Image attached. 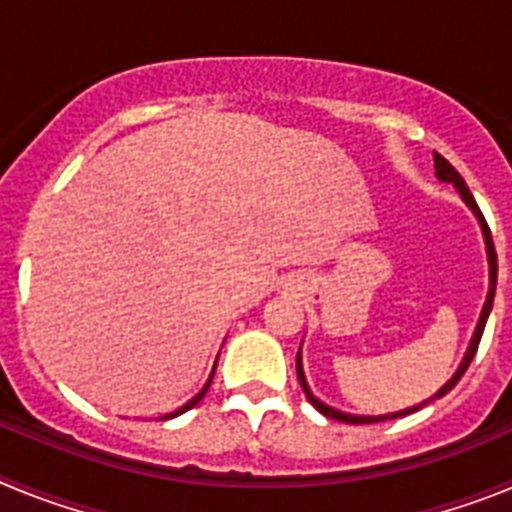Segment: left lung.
I'll use <instances>...</instances> for the list:
<instances>
[{
  "mask_svg": "<svg viewBox=\"0 0 512 512\" xmlns=\"http://www.w3.org/2000/svg\"><path fill=\"white\" fill-rule=\"evenodd\" d=\"M433 166H436V179L443 184H454V189L459 192V197L464 200V205L472 210V215L477 217L479 228H482V238H485V251H487V264H490V289H487V300L485 305H482V312H479V320H477V328H474L472 333V341H469L467 346V354H464V359H461V364L456 366L454 377L449 379V382L443 384L441 390L436 392V395H431L428 400H423L420 405H413V408H405V410H397V413H384V415H351V413H343V410L338 408H330V405H325L323 400H318V397L312 395L310 384H307L305 379V369H302V346L300 351H297V379H300L302 390H305V397L312 402V408L318 410V413H323L325 418H333V420H341V423H379V420H390V418H402V415H410L415 413V410H420L423 405H428V402L438 400V397H443L446 392H451L456 387V382H459L461 377H464V372H467L469 361L474 359V354H477V346H479V338H482V333H485V323L487 318H490V310H492V300H495V284H497V253H495V246H492V235H490V228H487L485 217H482V212H479L477 202H474L472 192H469V187L464 184V179H461L459 171L454 169V166L446 161L443 156H438V153H433Z\"/></svg>",
  "mask_w": 512,
  "mask_h": 512,
  "instance_id": "left-lung-1",
  "label": "left lung"
}]
</instances>
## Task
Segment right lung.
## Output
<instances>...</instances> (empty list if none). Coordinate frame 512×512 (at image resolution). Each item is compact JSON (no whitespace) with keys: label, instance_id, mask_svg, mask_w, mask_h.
Wrapping results in <instances>:
<instances>
[{"label":"right lung","instance_id":"right-lung-1","mask_svg":"<svg viewBox=\"0 0 512 512\" xmlns=\"http://www.w3.org/2000/svg\"><path fill=\"white\" fill-rule=\"evenodd\" d=\"M215 366H217V361H215ZM215 366H212V372H210V379H207V382H205V387H202V390H200V392H197V395H194V397H192V400H189V402H187V405H182V408H179V410H174V413H166V415H161V420H169V418H176V415H182V413H187V410H192V408H194V405H197V402H200V400H202V397H205V395H207V390H210V384H212V377H215Z\"/></svg>","mask_w":512,"mask_h":512}]
</instances>
